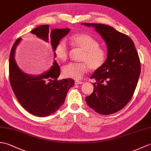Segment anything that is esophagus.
Segmentation results:
<instances>
[{"instance_id":"esophagus-1","label":"esophagus","mask_w":151,"mask_h":151,"mask_svg":"<svg viewBox=\"0 0 151 151\" xmlns=\"http://www.w3.org/2000/svg\"><path fill=\"white\" fill-rule=\"evenodd\" d=\"M83 82H81V81H76L75 82V84H76V85H78V84H83Z\"/></svg>"}]
</instances>
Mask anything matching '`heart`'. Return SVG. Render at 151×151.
Segmentation results:
<instances>
[{"mask_svg": "<svg viewBox=\"0 0 151 151\" xmlns=\"http://www.w3.org/2000/svg\"><path fill=\"white\" fill-rule=\"evenodd\" d=\"M70 42L73 46L83 50L81 58L82 62L70 63L64 66L62 74L65 77L79 80L88 71L89 67L91 70H97L104 64L106 52L92 36L83 33L75 34L70 37ZM54 51L60 60L66 61L69 55V47L66 41L60 40Z\"/></svg>", "mask_w": 151, "mask_h": 151, "instance_id": "1", "label": "heart"}]
</instances>
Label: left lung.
<instances>
[{"instance_id": "8db88e82", "label": "left lung", "mask_w": 151, "mask_h": 151, "mask_svg": "<svg viewBox=\"0 0 151 151\" xmlns=\"http://www.w3.org/2000/svg\"><path fill=\"white\" fill-rule=\"evenodd\" d=\"M82 24L94 27L106 45L107 58L91 76L93 92L86 103L97 113L109 115L123 109L133 96L141 73L140 61L133 41L113 27L103 24Z\"/></svg>"}]
</instances>
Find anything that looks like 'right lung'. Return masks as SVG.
Listing matches in <instances>:
<instances>
[{
    "instance_id": "add662e5",
    "label": "right lung",
    "mask_w": 151,
    "mask_h": 151,
    "mask_svg": "<svg viewBox=\"0 0 151 151\" xmlns=\"http://www.w3.org/2000/svg\"><path fill=\"white\" fill-rule=\"evenodd\" d=\"M69 31L70 28H56L50 31L49 25L44 24L34 28L31 34L50 45L55 58L54 50L57 43ZM21 40V38L16 40L9 56V75L12 88L19 103L30 114L42 117L49 116L64 103L67 92L75 81L71 78L58 81L60 70L56 60L49 70L41 75H31L22 71L15 60V49Z\"/></svg>"
}]
</instances>
